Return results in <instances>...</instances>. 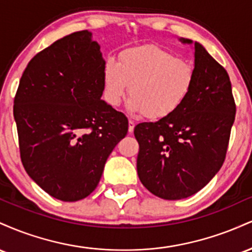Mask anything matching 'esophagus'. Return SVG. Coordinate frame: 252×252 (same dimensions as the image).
Instances as JSON below:
<instances>
[{"instance_id": "34e87169", "label": "esophagus", "mask_w": 252, "mask_h": 252, "mask_svg": "<svg viewBox=\"0 0 252 252\" xmlns=\"http://www.w3.org/2000/svg\"><path fill=\"white\" fill-rule=\"evenodd\" d=\"M134 128H135V122L132 120H129V126H128L129 132L134 131Z\"/></svg>"}]
</instances>
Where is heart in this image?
Wrapping results in <instances>:
<instances>
[{
  "label": "heart",
  "instance_id": "heart-1",
  "mask_svg": "<svg viewBox=\"0 0 252 252\" xmlns=\"http://www.w3.org/2000/svg\"><path fill=\"white\" fill-rule=\"evenodd\" d=\"M103 76L104 94L110 105H120L129 92L130 111L143 114L149 120H161L186 102L195 72L192 63L173 52L143 46L123 52L120 63L108 60Z\"/></svg>",
  "mask_w": 252,
  "mask_h": 252
}]
</instances>
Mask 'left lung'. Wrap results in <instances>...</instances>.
Here are the masks:
<instances>
[{"label":"left lung","instance_id":"left-lung-1","mask_svg":"<svg viewBox=\"0 0 252 252\" xmlns=\"http://www.w3.org/2000/svg\"><path fill=\"white\" fill-rule=\"evenodd\" d=\"M194 51V85L186 102L170 116L134 129L140 146L138 178L166 200L187 198L209 184L224 163L235 122L226 70L199 42Z\"/></svg>","mask_w":252,"mask_h":252}]
</instances>
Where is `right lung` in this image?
I'll list each match as a JSON object with an SVG mask.
<instances>
[{"instance_id": "1", "label": "right lung", "mask_w": 252, "mask_h": 252, "mask_svg": "<svg viewBox=\"0 0 252 252\" xmlns=\"http://www.w3.org/2000/svg\"><path fill=\"white\" fill-rule=\"evenodd\" d=\"M89 31L57 40L28 63L14 98L27 174L53 198L91 194L128 118L100 99L104 62Z\"/></svg>"}]
</instances>
